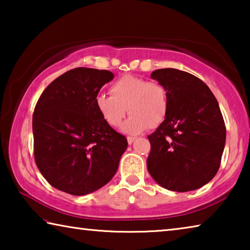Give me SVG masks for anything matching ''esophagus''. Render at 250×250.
I'll use <instances>...</instances> for the list:
<instances>
[{"label": "esophagus", "mask_w": 250, "mask_h": 250, "mask_svg": "<svg viewBox=\"0 0 250 250\" xmlns=\"http://www.w3.org/2000/svg\"><path fill=\"white\" fill-rule=\"evenodd\" d=\"M126 140H128L129 145H132L133 141L135 140V138H134V137H128V138H126Z\"/></svg>", "instance_id": "esophagus-1"}]
</instances>
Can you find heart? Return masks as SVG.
<instances>
[{
	"label": "heart",
	"mask_w": 250,
	"mask_h": 250,
	"mask_svg": "<svg viewBox=\"0 0 250 250\" xmlns=\"http://www.w3.org/2000/svg\"><path fill=\"white\" fill-rule=\"evenodd\" d=\"M95 105L103 120L112 128L121 125L128 108L131 116L122 130L137 134L162 124L167 115L168 98L161 83L126 75L110 86V95H97Z\"/></svg>",
	"instance_id": "heart-1"
}]
</instances>
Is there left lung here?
I'll use <instances>...</instances> for the list:
<instances>
[{
    "instance_id": "1",
    "label": "left lung",
    "mask_w": 250,
    "mask_h": 250,
    "mask_svg": "<svg viewBox=\"0 0 250 250\" xmlns=\"http://www.w3.org/2000/svg\"><path fill=\"white\" fill-rule=\"evenodd\" d=\"M151 78L166 88L167 118L147 135L150 175L164 188L188 192L216 175L226 141V128L213 92L200 78L174 68L156 69Z\"/></svg>"
}]
</instances>
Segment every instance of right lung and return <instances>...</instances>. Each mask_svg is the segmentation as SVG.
I'll list each match as a JSON object with an SVG mask.
<instances>
[{
  "instance_id": "obj_1",
  "label": "right lung",
  "mask_w": 250,
  "mask_h": 250,
  "mask_svg": "<svg viewBox=\"0 0 250 250\" xmlns=\"http://www.w3.org/2000/svg\"><path fill=\"white\" fill-rule=\"evenodd\" d=\"M113 77L109 70L78 67L50 83L37 101L34 158L42 175L59 191L86 195L116 174L128 141L95 105L101 87Z\"/></svg>"
}]
</instances>
